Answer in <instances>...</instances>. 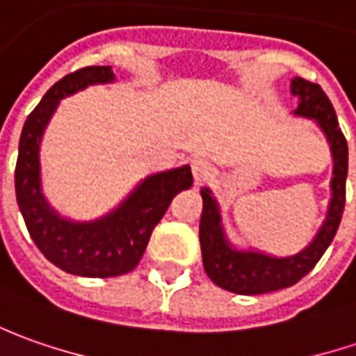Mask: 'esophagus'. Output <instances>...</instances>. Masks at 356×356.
<instances>
[{"mask_svg": "<svg viewBox=\"0 0 356 356\" xmlns=\"http://www.w3.org/2000/svg\"><path fill=\"white\" fill-rule=\"evenodd\" d=\"M191 171H193V179H195V183L197 185H201L204 179H209V175L213 173V165L207 161V159H201V157H197V159H193L191 161Z\"/></svg>", "mask_w": 356, "mask_h": 356, "instance_id": "obj_1", "label": "esophagus"}]
</instances>
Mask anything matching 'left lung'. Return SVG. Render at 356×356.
Listing matches in <instances>:
<instances>
[{"label": "left lung", "instance_id": "left-lung-1", "mask_svg": "<svg viewBox=\"0 0 356 356\" xmlns=\"http://www.w3.org/2000/svg\"><path fill=\"white\" fill-rule=\"evenodd\" d=\"M291 94L298 96L296 116L312 118L321 128L329 141L333 154V179H331V202L327 209L323 225L315 238L298 254L276 258L258 250H236L227 240L222 230V218L218 202L211 189L201 191L202 215L199 225L201 238L202 266L207 276L215 282L218 288L234 291L240 296H258L298 284L305 274H309L313 266L319 262L329 244L333 242L341 216L345 211V183L349 169V147L343 131L339 128L337 114L327 94L319 84L309 80H291Z\"/></svg>", "mask_w": 356, "mask_h": 356}]
</instances>
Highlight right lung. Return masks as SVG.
Wrapping results in <instances>:
<instances>
[{
	"instance_id": "add662e5",
	"label": "right lung",
	"mask_w": 356,
	"mask_h": 356,
	"mask_svg": "<svg viewBox=\"0 0 356 356\" xmlns=\"http://www.w3.org/2000/svg\"><path fill=\"white\" fill-rule=\"evenodd\" d=\"M106 82H114L112 67L80 68L53 84L25 120L15 165L19 211L33 242L56 268L84 277H114L131 272L173 197L193 185L189 165L155 173L143 179L110 215L90 222L68 220L47 202L39 165L44 128L63 98Z\"/></svg>"
}]
</instances>
